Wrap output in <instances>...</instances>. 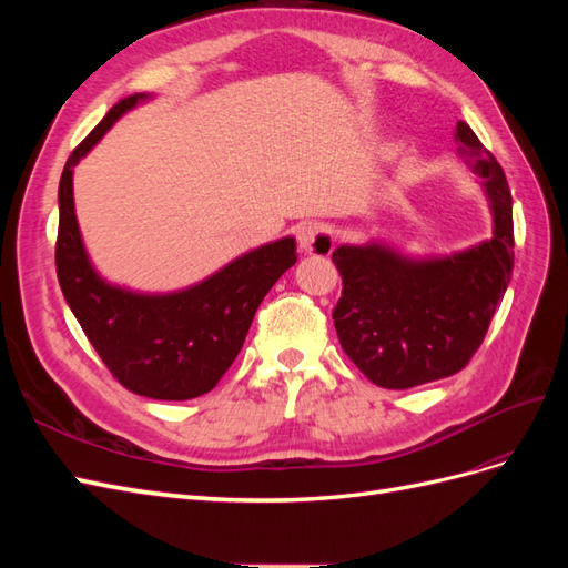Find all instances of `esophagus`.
Wrapping results in <instances>:
<instances>
[{
  "instance_id": "esophagus-1",
  "label": "esophagus",
  "mask_w": 568,
  "mask_h": 568,
  "mask_svg": "<svg viewBox=\"0 0 568 568\" xmlns=\"http://www.w3.org/2000/svg\"><path fill=\"white\" fill-rule=\"evenodd\" d=\"M298 248L307 255H329L334 251V234L322 222H303L296 232Z\"/></svg>"
}]
</instances>
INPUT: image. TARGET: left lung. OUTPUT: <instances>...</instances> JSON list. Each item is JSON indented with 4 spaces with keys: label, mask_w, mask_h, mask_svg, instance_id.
I'll return each mask as SVG.
<instances>
[{
    "label": "left lung",
    "mask_w": 568,
    "mask_h": 568,
    "mask_svg": "<svg viewBox=\"0 0 568 568\" xmlns=\"http://www.w3.org/2000/svg\"><path fill=\"white\" fill-rule=\"evenodd\" d=\"M455 142L484 186L490 239L445 255H412L382 239L341 244L332 253L343 277L334 307L341 348L382 388L405 390L459 372L511 280V192L503 168L462 120Z\"/></svg>",
    "instance_id": "8db88e82"
}]
</instances>
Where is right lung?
Returning <instances> with one entry per match:
<instances>
[{
    "instance_id": "right-lung-1",
    "label": "right lung",
    "mask_w": 568,
    "mask_h": 568,
    "mask_svg": "<svg viewBox=\"0 0 568 568\" xmlns=\"http://www.w3.org/2000/svg\"><path fill=\"white\" fill-rule=\"evenodd\" d=\"M151 99L142 92L118 101L65 161L57 274L68 307L120 384L153 400H192L215 388L234 363L257 305L296 263V239L251 248L178 291H136L101 277L78 225L73 168L120 118Z\"/></svg>"
}]
</instances>
